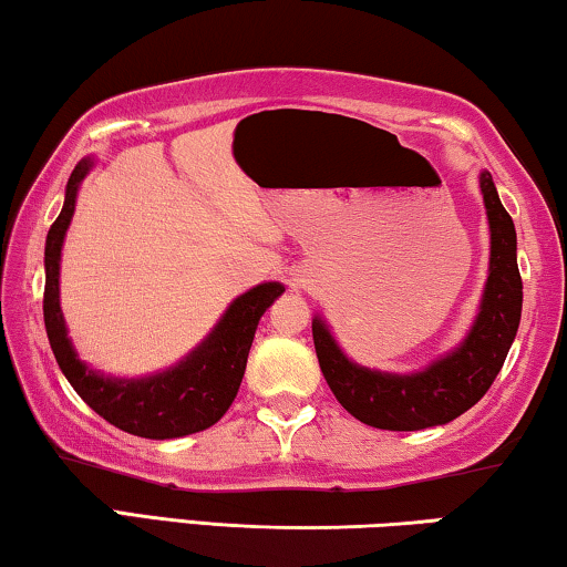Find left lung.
I'll list each match as a JSON object with an SVG mask.
<instances>
[{"mask_svg":"<svg viewBox=\"0 0 567 567\" xmlns=\"http://www.w3.org/2000/svg\"><path fill=\"white\" fill-rule=\"evenodd\" d=\"M481 193L492 226V267L476 323L451 357L412 377L382 374L351 364L323 320H312V341L328 386L343 410L371 427L422 430L445 425L471 410L504 367L522 316L517 231L488 173H481Z\"/></svg>","mask_w":567,"mask_h":567,"instance_id":"1","label":"left lung"}]
</instances>
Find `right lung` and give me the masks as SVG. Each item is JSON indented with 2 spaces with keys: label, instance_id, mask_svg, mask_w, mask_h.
I'll return each instance as SVG.
<instances>
[{
  "label": "right lung",
  "instance_id": "obj_1",
  "mask_svg": "<svg viewBox=\"0 0 567 567\" xmlns=\"http://www.w3.org/2000/svg\"><path fill=\"white\" fill-rule=\"evenodd\" d=\"M89 167V159H83L71 173L63 210L50 226L45 241L42 316H45L50 349L81 400L114 427L140 437H152V441L200 433L221 420L224 412L231 408L244 369H247L259 318L275 298H280L285 287L267 282L236 298L216 331L188 359L165 374L140 379V382H114V379L89 371L75 359L73 346L65 336L61 302H58V259H61L63 236L75 208V190Z\"/></svg>",
  "mask_w": 567,
  "mask_h": 567
}]
</instances>
